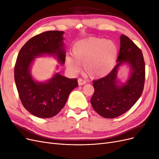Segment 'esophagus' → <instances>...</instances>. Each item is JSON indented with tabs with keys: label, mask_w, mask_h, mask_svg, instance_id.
<instances>
[{
	"label": "esophagus",
	"mask_w": 159,
	"mask_h": 159,
	"mask_svg": "<svg viewBox=\"0 0 159 159\" xmlns=\"http://www.w3.org/2000/svg\"><path fill=\"white\" fill-rule=\"evenodd\" d=\"M78 84L79 85H82L86 84V81L85 80H84L82 78H79L78 79Z\"/></svg>",
	"instance_id": "obj_1"
}]
</instances>
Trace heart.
Here are the masks:
<instances>
[{
	"mask_svg": "<svg viewBox=\"0 0 159 159\" xmlns=\"http://www.w3.org/2000/svg\"><path fill=\"white\" fill-rule=\"evenodd\" d=\"M118 55L115 43L104 38L89 37L75 42L71 56L66 57V68L74 73L80 70L81 64L90 78H100L108 75L114 68Z\"/></svg>",
	"mask_w": 159,
	"mask_h": 159,
	"instance_id": "heart-1",
	"label": "heart"
}]
</instances>
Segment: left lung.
<instances>
[{
  "mask_svg": "<svg viewBox=\"0 0 159 159\" xmlns=\"http://www.w3.org/2000/svg\"><path fill=\"white\" fill-rule=\"evenodd\" d=\"M117 64L104 78L93 81L95 89L91 98L93 109L105 118H115L131 109L141 97L145 79V64L141 50L125 35L120 37ZM130 67L129 78L125 83L117 80L119 67Z\"/></svg>",
  "mask_w": 159,
  "mask_h": 159,
  "instance_id": "8db88e82",
  "label": "left lung"
}]
</instances>
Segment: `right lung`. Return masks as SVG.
Masks as SVG:
<instances>
[{"mask_svg": "<svg viewBox=\"0 0 159 159\" xmlns=\"http://www.w3.org/2000/svg\"><path fill=\"white\" fill-rule=\"evenodd\" d=\"M63 31H47L32 38L22 46L14 66V80L19 98L25 108L34 116L50 118L58 113L71 91L78 85L77 79L56 73L46 82L32 78L30 67L34 58L44 55L56 57L65 62Z\"/></svg>", "mask_w": 159, "mask_h": 159, "instance_id": "obj_1", "label": "right lung"}]
</instances>
